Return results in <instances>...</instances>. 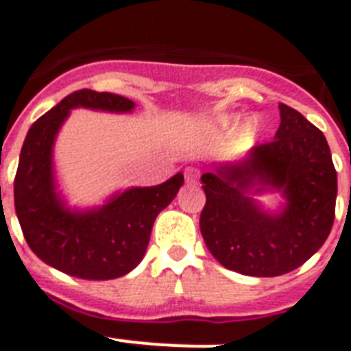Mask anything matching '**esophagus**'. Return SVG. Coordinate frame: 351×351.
<instances>
[{
	"label": "esophagus",
	"mask_w": 351,
	"mask_h": 351,
	"mask_svg": "<svg viewBox=\"0 0 351 351\" xmlns=\"http://www.w3.org/2000/svg\"><path fill=\"white\" fill-rule=\"evenodd\" d=\"M198 169L196 167H185L184 171V176H185V182L187 184H196V180H198Z\"/></svg>",
	"instance_id": "esophagus-1"
}]
</instances>
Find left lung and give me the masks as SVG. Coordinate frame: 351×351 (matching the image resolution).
Returning <instances> with one entry per match:
<instances>
[{
    "instance_id": "left-lung-1",
    "label": "left lung",
    "mask_w": 351,
    "mask_h": 351,
    "mask_svg": "<svg viewBox=\"0 0 351 351\" xmlns=\"http://www.w3.org/2000/svg\"><path fill=\"white\" fill-rule=\"evenodd\" d=\"M272 142L202 175L207 202L200 230L225 269L274 278L298 269L328 238L335 218L337 173L328 142L299 111L279 104ZM274 194L267 206L258 200Z\"/></svg>"
}]
</instances>
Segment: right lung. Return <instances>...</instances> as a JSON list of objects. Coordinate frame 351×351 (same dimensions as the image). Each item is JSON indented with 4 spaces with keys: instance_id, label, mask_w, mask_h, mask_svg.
<instances>
[{
    "instance_id": "right-lung-1",
    "label": "right lung",
    "mask_w": 351,
    "mask_h": 351,
    "mask_svg": "<svg viewBox=\"0 0 351 351\" xmlns=\"http://www.w3.org/2000/svg\"><path fill=\"white\" fill-rule=\"evenodd\" d=\"M135 106L117 93L79 90L28 130L14 180V205L28 247L52 269L90 281L126 276L146 254L158 213L184 185V175L176 173L164 184L115 191L101 205H70L53 160L62 124L77 108L131 113Z\"/></svg>"
}]
</instances>
